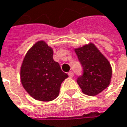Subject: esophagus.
Segmentation results:
<instances>
[{"label": "esophagus", "instance_id": "34e87169", "mask_svg": "<svg viewBox=\"0 0 127 127\" xmlns=\"http://www.w3.org/2000/svg\"><path fill=\"white\" fill-rule=\"evenodd\" d=\"M68 76H69L70 77H73V71L68 72Z\"/></svg>", "mask_w": 127, "mask_h": 127}]
</instances>
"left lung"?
I'll return each instance as SVG.
<instances>
[{"mask_svg": "<svg viewBox=\"0 0 127 127\" xmlns=\"http://www.w3.org/2000/svg\"><path fill=\"white\" fill-rule=\"evenodd\" d=\"M83 67V75L77 79L82 93L96 95L111 82L112 67L107 59L92 42L74 49Z\"/></svg>", "mask_w": 127, "mask_h": 127, "instance_id": "left-lung-1", "label": "left lung"}]
</instances>
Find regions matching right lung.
<instances>
[{
    "mask_svg": "<svg viewBox=\"0 0 127 127\" xmlns=\"http://www.w3.org/2000/svg\"><path fill=\"white\" fill-rule=\"evenodd\" d=\"M53 48L39 40L29 48L21 64L23 87L32 98L40 101L55 99L62 82L68 77L53 60Z\"/></svg>",
    "mask_w": 127,
    "mask_h": 127,
    "instance_id": "obj_1",
    "label": "right lung"
}]
</instances>
